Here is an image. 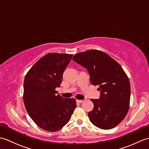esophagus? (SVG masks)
<instances>
[{"instance_id":"1","label":"esophagus","mask_w":149,"mask_h":149,"mask_svg":"<svg viewBox=\"0 0 149 149\" xmlns=\"http://www.w3.org/2000/svg\"><path fill=\"white\" fill-rule=\"evenodd\" d=\"M77 101L79 103H83V102H84V100H77Z\"/></svg>"}]
</instances>
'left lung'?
Listing matches in <instances>:
<instances>
[{
  "mask_svg": "<svg viewBox=\"0 0 149 149\" xmlns=\"http://www.w3.org/2000/svg\"><path fill=\"white\" fill-rule=\"evenodd\" d=\"M72 59L87 69L91 84L99 86V99H91L94 104L88 113L91 122L102 129L116 127L127 115L130 103V83L122 66L97 50L76 54Z\"/></svg>",
  "mask_w": 149,
  "mask_h": 149,
  "instance_id": "8db88e82",
  "label": "left lung"
}]
</instances>
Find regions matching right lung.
Instances as JSON below:
<instances>
[{
  "label": "right lung",
  "mask_w": 149,
  "mask_h": 149,
  "mask_svg": "<svg viewBox=\"0 0 149 149\" xmlns=\"http://www.w3.org/2000/svg\"><path fill=\"white\" fill-rule=\"evenodd\" d=\"M72 56L68 54H47L25 77V107L34 123L43 130H60L69 122L76 107L75 99H64L56 90L60 87L63 72Z\"/></svg>",
  "instance_id": "right-lung-1"
}]
</instances>
